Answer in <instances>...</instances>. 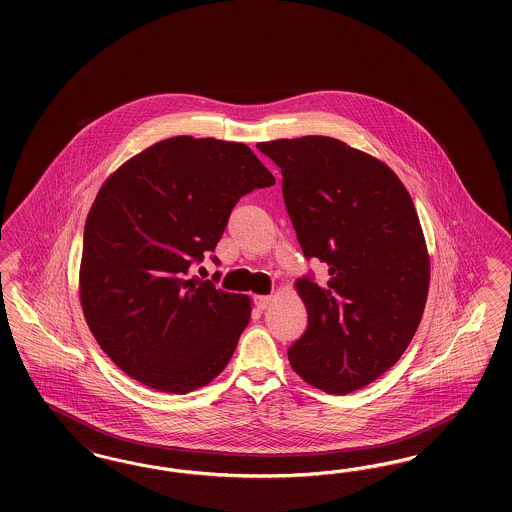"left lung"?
Wrapping results in <instances>:
<instances>
[{"mask_svg":"<svg viewBox=\"0 0 512 512\" xmlns=\"http://www.w3.org/2000/svg\"><path fill=\"white\" fill-rule=\"evenodd\" d=\"M270 180L244 144L176 136L101 186L84 226L80 305L99 347L130 378L190 393L228 365L251 301L197 265L238 199Z\"/></svg>","mask_w":512,"mask_h":512,"instance_id":"obj_1","label":"left lung"}]
</instances>
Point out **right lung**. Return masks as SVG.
Returning <instances> with one entry per match:
<instances>
[{"mask_svg":"<svg viewBox=\"0 0 512 512\" xmlns=\"http://www.w3.org/2000/svg\"><path fill=\"white\" fill-rule=\"evenodd\" d=\"M282 171V194L305 257L326 267L301 278L307 330L288 349L293 370L345 395L399 361L424 313L430 257L401 180L378 159L326 136L261 147Z\"/></svg>","mask_w":512,"mask_h":512,"instance_id":"add662e5","label":"right lung"}]
</instances>
